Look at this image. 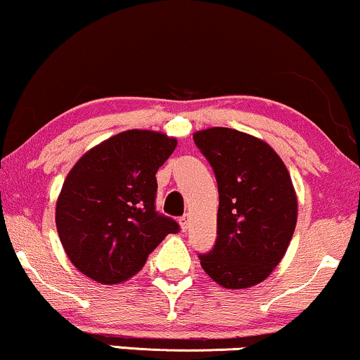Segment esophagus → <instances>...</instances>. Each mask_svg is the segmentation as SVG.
I'll return each mask as SVG.
<instances>
[{"label": "esophagus", "mask_w": 360, "mask_h": 360, "mask_svg": "<svg viewBox=\"0 0 360 360\" xmlns=\"http://www.w3.org/2000/svg\"><path fill=\"white\" fill-rule=\"evenodd\" d=\"M180 227H181V231H184V232L188 229V214L181 215V217H180Z\"/></svg>", "instance_id": "34e87169"}]
</instances>
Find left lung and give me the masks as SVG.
<instances>
[{
  "mask_svg": "<svg viewBox=\"0 0 360 360\" xmlns=\"http://www.w3.org/2000/svg\"><path fill=\"white\" fill-rule=\"evenodd\" d=\"M219 188L217 240L200 264L227 290L264 281L285 256L298 217L288 168L263 139L231 128L193 133Z\"/></svg>",
  "mask_w": 360,
  "mask_h": 360,
  "instance_id": "obj_1",
  "label": "left lung"
}]
</instances>
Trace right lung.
<instances>
[{
    "label": "right lung",
    "instance_id": "right-lung-1",
    "mask_svg": "<svg viewBox=\"0 0 360 360\" xmlns=\"http://www.w3.org/2000/svg\"><path fill=\"white\" fill-rule=\"evenodd\" d=\"M176 139L150 129L114 134L84 153L55 207L58 238L70 263L103 285L129 280L179 224L155 210L156 172Z\"/></svg>",
    "mask_w": 360,
    "mask_h": 360
}]
</instances>
